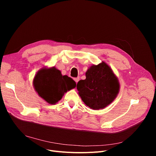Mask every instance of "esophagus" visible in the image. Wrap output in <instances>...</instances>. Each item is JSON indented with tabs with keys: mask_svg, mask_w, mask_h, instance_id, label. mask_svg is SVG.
I'll return each mask as SVG.
<instances>
[{
	"mask_svg": "<svg viewBox=\"0 0 156 156\" xmlns=\"http://www.w3.org/2000/svg\"><path fill=\"white\" fill-rule=\"evenodd\" d=\"M79 80H80V77H77V78H74V80L75 81V82L77 83L78 82V81H79Z\"/></svg>",
	"mask_w": 156,
	"mask_h": 156,
	"instance_id": "obj_1",
	"label": "esophagus"
}]
</instances>
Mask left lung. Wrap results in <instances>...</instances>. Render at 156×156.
Masks as SVG:
<instances>
[{
	"label": "left lung",
	"instance_id": "8db88e82",
	"mask_svg": "<svg viewBox=\"0 0 156 156\" xmlns=\"http://www.w3.org/2000/svg\"><path fill=\"white\" fill-rule=\"evenodd\" d=\"M79 81L76 88L81 100L94 110L104 109L116 99L120 88L117 76L108 64L102 61L93 64Z\"/></svg>",
	"mask_w": 156,
	"mask_h": 156
}]
</instances>
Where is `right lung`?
<instances>
[{
  "mask_svg": "<svg viewBox=\"0 0 156 156\" xmlns=\"http://www.w3.org/2000/svg\"><path fill=\"white\" fill-rule=\"evenodd\" d=\"M33 85L38 95L49 104H55L66 92L76 87V82L54 66L44 67L35 75Z\"/></svg>",
  "mask_w": 156,
  "mask_h": 156,
  "instance_id": "1",
  "label": "right lung"
}]
</instances>
